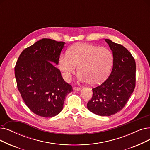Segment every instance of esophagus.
Masks as SVG:
<instances>
[{
  "mask_svg": "<svg viewBox=\"0 0 150 150\" xmlns=\"http://www.w3.org/2000/svg\"><path fill=\"white\" fill-rule=\"evenodd\" d=\"M74 89L75 91H80L81 89V88H79V87H74Z\"/></svg>",
  "mask_w": 150,
  "mask_h": 150,
  "instance_id": "1",
  "label": "esophagus"
}]
</instances>
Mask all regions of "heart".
Instances as JSON below:
<instances>
[{
  "instance_id": "1",
  "label": "heart",
  "mask_w": 150,
  "mask_h": 150,
  "mask_svg": "<svg viewBox=\"0 0 150 150\" xmlns=\"http://www.w3.org/2000/svg\"><path fill=\"white\" fill-rule=\"evenodd\" d=\"M113 64V54L109 49L80 43L70 47L66 54L60 55L57 66L66 81L70 79L78 66L79 81L97 85L108 77Z\"/></svg>"
}]
</instances>
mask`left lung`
Here are the masks:
<instances>
[{
  "instance_id": "1",
  "label": "left lung",
  "mask_w": 150,
  "mask_h": 150,
  "mask_svg": "<svg viewBox=\"0 0 150 150\" xmlns=\"http://www.w3.org/2000/svg\"><path fill=\"white\" fill-rule=\"evenodd\" d=\"M112 51L113 66L108 79L93 89V97L87 103L90 112L102 116L118 112L125 106L135 86V61L122 45L105 39Z\"/></svg>"
}]
</instances>
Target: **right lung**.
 Here are the masks:
<instances>
[{
    "label": "right lung",
    "instance_id": "1",
    "mask_svg": "<svg viewBox=\"0 0 150 150\" xmlns=\"http://www.w3.org/2000/svg\"><path fill=\"white\" fill-rule=\"evenodd\" d=\"M65 42L42 38L24 50L15 67L17 87L34 113L45 118L59 114L73 91L55 66Z\"/></svg>",
    "mask_w": 150,
    "mask_h": 150
}]
</instances>
